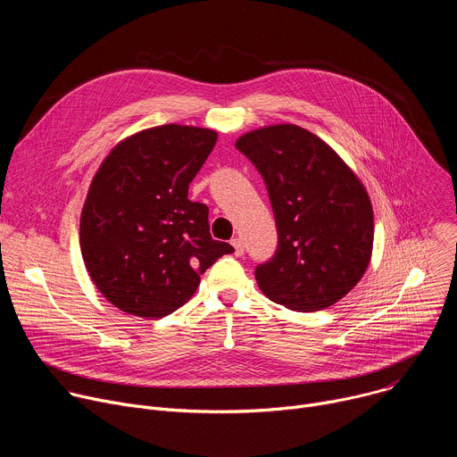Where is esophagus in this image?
Returning <instances> with one entry per match:
<instances>
[{"label": "esophagus", "mask_w": 457, "mask_h": 457, "mask_svg": "<svg viewBox=\"0 0 457 457\" xmlns=\"http://www.w3.org/2000/svg\"><path fill=\"white\" fill-rule=\"evenodd\" d=\"M231 245L235 247V254L237 256H242L244 254V242L240 238H233L231 240Z\"/></svg>", "instance_id": "obj_1"}]
</instances>
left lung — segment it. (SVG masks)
Instances as JSON below:
<instances>
[{"instance_id":"8db88e82","label":"left lung","mask_w":457,"mask_h":457,"mask_svg":"<svg viewBox=\"0 0 457 457\" xmlns=\"http://www.w3.org/2000/svg\"><path fill=\"white\" fill-rule=\"evenodd\" d=\"M235 146L262 175L278 229L275 256L254 270L260 291L295 311L335 305L372 256L365 186L328 143L296 124L253 129Z\"/></svg>"}]
</instances>
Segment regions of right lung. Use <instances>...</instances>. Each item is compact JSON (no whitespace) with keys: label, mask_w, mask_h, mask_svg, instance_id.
Returning a JSON list of instances; mask_svg holds the SVG:
<instances>
[{"label":"right lung","mask_w":457,"mask_h":457,"mask_svg":"<svg viewBox=\"0 0 457 457\" xmlns=\"http://www.w3.org/2000/svg\"><path fill=\"white\" fill-rule=\"evenodd\" d=\"M210 128L162 124L124 137L104 157L81 212L79 244L99 293L139 318H162L197 291L228 242L213 240L208 206L189 182L217 143Z\"/></svg>","instance_id":"1"}]
</instances>
